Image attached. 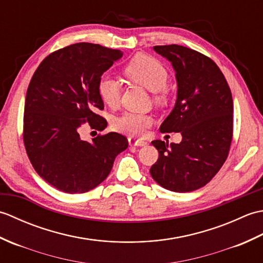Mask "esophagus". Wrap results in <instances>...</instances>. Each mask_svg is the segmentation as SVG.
Instances as JSON below:
<instances>
[{
	"mask_svg": "<svg viewBox=\"0 0 263 263\" xmlns=\"http://www.w3.org/2000/svg\"><path fill=\"white\" fill-rule=\"evenodd\" d=\"M128 144H130V146H137V147H139V146H146L147 144V141H144V140H141V139H136V138H128Z\"/></svg>",
	"mask_w": 263,
	"mask_h": 263,
	"instance_id": "1",
	"label": "esophagus"
}]
</instances>
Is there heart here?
I'll return each mask as SVG.
<instances>
[{
  "label": "heart",
  "mask_w": 263,
  "mask_h": 263,
  "mask_svg": "<svg viewBox=\"0 0 263 263\" xmlns=\"http://www.w3.org/2000/svg\"><path fill=\"white\" fill-rule=\"evenodd\" d=\"M123 73L127 79L155 92L156 102L161 103L166 99L165 87L170 74L164 64L156 58L146 54L136 55L124 66ZM97 89L99 97L106 105L109 107H116L119 105L121 87L113 77L107 74L100 77ZM152 122L153 119L147 114L124 113L114 120L113 128L128 136H140Z\"/></svg>",
  "instance_id": "b5f03b06"
}]
</instances>
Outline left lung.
<instances>
[{
    "mask_svg": "<svg viewBox=\"0 0 263 263\" xmlns=\"http://www.w3.org/2000/svg\"><path fill=\"white\" fill-rule=\"evenodd\" d=\"M172 63L177 99L159 130L181 132L182 141L155 140L159 157L150 168L154 180L173 192L204 186L224 165L233 139V97L217 64L181 45L154 46Z\"/></svg>",
    "mask_w": 263,
    "mask_h": 263,
    "instance_id": "left-lung-1",
    "label": "left lung"
}]
</instances>
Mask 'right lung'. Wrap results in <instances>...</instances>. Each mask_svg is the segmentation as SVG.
<instances>
[{
	"mask_svg": "<svg viewBox=\"0 0 263 263\" xmlns=\"http://www.w3.org/2000/svg\"><path fill=\"white\" fill-rule=\"evenodd\" d=\"M122 55L98 44L77 43L49 54L31 78L24 143L37 174L60 191L74 194L95 189L128 146L127 139L116 132L97 136L91 142L79 135L86 123L98 131L107 126L96 113L104 109L98 80Z\"/></svg>",
	"mask_w": 263,
	"mask_h": 263,
	"instance_id": "obj_1",
	"label": "right lung"
}]
</instances>
